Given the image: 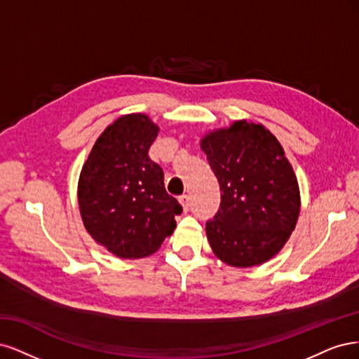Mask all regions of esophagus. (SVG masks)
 <instances>
[{
    "label": "esophagus",
    "mask_w": 359,
    "mask_h": 359,
    "mask_svg": "<svg viewBox=\"0 0 359 359\" xmlns=\"http://www.w3.org/2000/svg\"><path fill=\"white\" fill-rule=\"evenodd\" d=\"M180 204H182L184 212H189V209H191V196L189 195H182L180 196Z\"/></svg>",
    "instance_id": "obj_1"
}]
</instances>
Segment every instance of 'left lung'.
Masks as SVG:
<instances>
[{
  "label": "left lung",
  "instance_id": "left-lung-1",
  "mask_svg": "<svg viewBox=\"0 0 359 359\" xmlns=\"http://www.w3.org/2000/svg\"><path fill=\"white\" fill-rule=\"evenodd\" d=\"M201 149L221 188L219 210L205 222L216 257L233 267L273 258L295 228L299 191L277 138L238 121L205 135Z\"/></svg>",
  "mask_w": 359,
  "mask_h": 359
}]
</instances>
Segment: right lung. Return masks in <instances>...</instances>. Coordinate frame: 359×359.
<instances>
[{
    "label": "right lung",
    "mask_w": 359,
    "mask_h": 359,
    "mask_svg": "<svg viewBox=\"0 0 359 359\" xmlns=\"http://www.w3.org/2000/svg\"><path fill=\"white\" fill-rule=\"evenodd\" d=\"M158 126L146 114L109 125L92 147L79 179V207L88 233L125 259L156 252L183 212L167 194L164 171L149 158Z\"/></svg>",
    "instance_id": "obj_1"
}]
</instances>
